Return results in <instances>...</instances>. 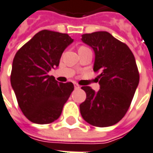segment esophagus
Segmentation results:
<instances>
[{
	"mask_svg": "<svg viewBox=\"0 0 153 153\" xmlns=\"http://www.w3.org/2000/svg\"><path fill=\"white\" fill-rule=\"evenodd\" d=\"M74 88H75V89H79V85L78 84H76V83H74Z\"/></svg>",
	"mask_w": 153,
	"mask_h": 153,
	"instance_id": "obj_1",
	"label": "esophagus"
}]
</instances>
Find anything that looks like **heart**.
Listing matches in <instances>:
<instances>
[{"label": "heart", "instance_id": "heart-1", "mask_svg": "<svg viewBox=\"0 0 153 153\" xmlns=\"http://www.w3.org/2000/svg\"><path fill=\"white\" fill-rule=\"evenodd\" d=\"M83 48H86V47H85V46H80V47H79V49H83Z\"/></svg>", "mask_w": 153, "mask_h": 153}]
</instances>
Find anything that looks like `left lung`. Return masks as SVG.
I'll return each mask as SVG.
<instances>
[{
	"label": "left lung",
	"instance_id": "left-lung-1",
	"mask_svg": "<svg viewBox=\"0 0 153 153\" xmlns=\"http://www.w3.org/2000/svg\"><path fill=\"white\" fill-rule=\"evenodd\" d=\"M81 40L95 51L93 70L100 72L97 92L81 87L86 93L79 105L81 116L93 126H112L127 113L139 84L134 56L128 45L106 31L83 34Z\"/></svg>",
	"mask_w": 153,
	"mask_h": 153
}]
</instances>
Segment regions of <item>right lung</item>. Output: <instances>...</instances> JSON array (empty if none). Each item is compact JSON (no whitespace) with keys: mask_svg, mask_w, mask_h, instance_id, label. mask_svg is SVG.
I'll use <instances>...</instances> for the list:
<instances>
[{"mask_svg":"<svg viewBox=\"0 0 153 153\" xmlns=\"http://www.w3.org/2000/svg\"><path fill=\"white\" fill-rule=\"evenodd\" d=\"M73 41L68 34L44 29L14 56L11 85L21 111L34 124H50L58 119L74 91L73 83H60L48 75Z\"/></svg>","mask_w":153,"mask_h":153,"instance_id":"add662e5","label":"right lung"}]
</instances>
